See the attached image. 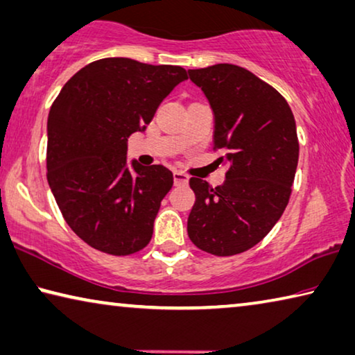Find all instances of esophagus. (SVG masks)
Masks as SVG:
<instances>
[{
    "instance_id": "34e87169",
    "label": "esophagus",
    "mask_w": 355,
    "mask_h": 355,
    "mask_svg": "<svg viewBox=\"0 0 355 355\" xmlns=\"http://www.w3.org/2000/svg\"><path fill=\"white\" fill-rule=\"evenodd\" d=\"M189 182V177L187 175V173L183 172H173V183L177 184V187H180V184H187Z\"/></svg>"
}]
</instances>
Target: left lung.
I'll use <instances>...</instances> for the list:
<instances>
[{"label":"left lung","mask_w":355,"mask_h":355,"mask_svg":"<svg viewBox=\"0 0 355 355\" xmlns=\"http://www.w3.org/2000/svg\"><path fill=\"white\" fill-rule=\"evenodd\" d=\"M188 74L210 103L213 148L229 164L216 188L189 180L196 202L188 235L210 254H240L266 237L289 202L299 162L294 115L277 89L245 67L223 63Z\"/></svg>","instance_id":"left-lung-1"}]
</instances>
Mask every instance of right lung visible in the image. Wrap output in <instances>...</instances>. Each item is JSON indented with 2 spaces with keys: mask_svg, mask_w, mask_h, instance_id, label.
<instances>
[{
  "mask_svg": "<svg viewBox=\"0 0 355 355\" xmlns=\"http://www.w3.org/2000/svg\"><path fill=\"white\" fill-rule=\"evenodd\" d=\"M183 67L104 58L61 88L47 120V182L69 227L92 248L128 256L148 245L167 167L128 166V137L145 131Z\"/></svg>",
  "mask_w": 355,
  "mask_h": 355,
  "instance_id": "obj_1",
  "label": "right lung"
}]
</instances>
